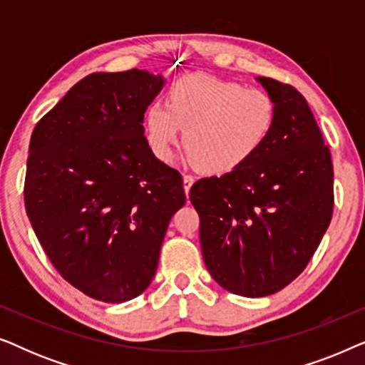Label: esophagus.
Returning <instances> with one entry per match:
<instances>
[{
	"mask_svg": "<svg viewBox=\"0 0 365 365\" xmlns=\"http://www.w3.org/2000/svg\"><path fill=\"white\" fill-rule=\"evenodd\" d=\"M182 182H184V191L187 194L189 189H191V186L194 184V176H191V174H184Z\"/></svg>",
	"mask_w": 365,
	"mask_h": 365,
	"instance_id": "34e87169",
	"label": "esophagus"
}]
</instances>
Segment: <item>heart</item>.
Listing matches in <instances>:
<instances>
[{"mask_svg": "<svg viewBox=\"0 0 365 365\" xmlns=\"http://www.w3.org/2000/svg\"><path fill=\"white\" fill-rule=\"evenodd\" d=\"M276 118V101L264 89L194 74L173 84L168 104L149 106L146 128L151 149L163 161H171L186 128L184 146L189 159L204 173L226 174L261 151Z\"/></svg>", "mask_w": 365, "mask_h": 365, "instance_id": "heart-1", "label": "heart"}]
</instances>
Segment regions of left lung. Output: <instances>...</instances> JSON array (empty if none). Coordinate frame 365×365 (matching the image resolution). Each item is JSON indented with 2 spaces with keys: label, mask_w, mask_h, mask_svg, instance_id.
<instances>
[{
  "label": "left lung",
  "mask_w": 365,
  "mask_h": 365,
  "mask_svg": "<svg viewBox=\"0 0 365 365\" xmlns=\"http://www.w3.org/2000/svg\"><path fill=\"white\" fill-rule=\"evenodd\" d=\"M277 106L276 126L251 161L204 178L189 199L209 274L226 291L264 297L281 291L311 261L334 211V169L306 98L257 78Z\"/></svg>",
  "instance_id": "left-lung-1"
}]
</instances>
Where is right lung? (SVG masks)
Returning <instances> with one entry per match:
<instances>
[{
	"label": "right lung",
	"mask_w": 365,
	"mask_h": 365,
	"mask_svg": "<svg viewBox=\"0 0 365 365\" xmlns=\"http://www.w3.org/2000/svg\"><path fill=\"white\" fill-rule=\"evenodd\" d=\"M164 86L141 69L93 73L39 119L29 141L24 206L49 261L96 301L146 291L169 221L186 202L182 178L144 136Z\"/></svg>",
	"instance_id": "1"
}]
</instances>
